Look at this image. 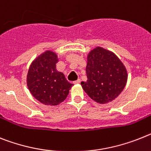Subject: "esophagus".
Masks as SVG:
<instances>
[{"instance_id":"esophagus-1","label":"esophagus","mask_w":151,"mask_h":151,"mask_svg":"<svg viewBox=\"0 0 151 151\" xmlns=\"http://www.w3.org/2000/svg\"><path fill=\"white\" fill-rule=\"evenodd\" d=\"M80 82H81V80L78 79L77 80V81H73V83H74V84H78V83H80Z\"/></svg>"}]
</instances>
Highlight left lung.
<instances>
[{"label":"left lung","instance_id":"1","mask_svg":"<svg viewBox=\"0 0 151 151\" xmlns=\"http://www.w3.org/2000/svg\"><path fill=\"white\" fill-rule=\"evenodd\" d=\"M87 81L81 82L87 94L97 103L114 100L124 88L127 73L124 65L114 53L97 47L87 56Z\"/></svg>","mask_w":151,"mask_h":151}]
</instances>
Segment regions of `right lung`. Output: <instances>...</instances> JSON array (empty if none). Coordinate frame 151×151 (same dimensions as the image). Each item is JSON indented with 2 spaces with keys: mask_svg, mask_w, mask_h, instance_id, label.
I'll list each match as a JSON object with an SVG mask.
<instances>
[{
  "mask_svg": "<svg viewBox=\"0 0 151 151\" xmlns=\"http://www.w3.org/2000/svg\"><path fill=\"white\" fill-rule=\"evenodd\" d=\"M58 62L57 54L47 50L32 62L27 76L31 94L45 105L55 106L63 102L73 85L67 81L64 73L57 70Z\"/></svg>",
  "mask_w": 151,
  "mask_h": 151,
  "instance_id": "right-lung-1",
  "label": "right lung"
}]
</instances>
